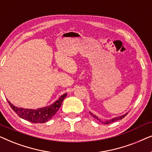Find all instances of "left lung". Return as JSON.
Segmentation results:
<instances>
[{"label":"left lung","mask_w":152,"mask_h":152,"mask_svg":"<svg viewBox=\"0 0 152 152\" xmlns=\"http://www.w3.org/2000/svg\"><path fill=\"white\" fill-rule=\"evenodd\" d=\"M89 113H90L91 115H92L93 118H95V119L98 120L99 122H102V124H110V123H112V122H115V121H117V120H121V119H122V118H124V117H125V116H126V115H127V113H126L125 115H122V116H120V117H116V118H113V119H111V120H107V121L102 122L100 119H99V118H97V116H95V115H93V113H91V112H89Z\"/></svg>","instance_id":"8db88e82"}]
</instances>
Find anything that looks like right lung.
<instances>
[{"label": "right lung", "mask_w": 152, "mask_h": 152, "mask_svg": "<svg viewBox=\"0 0 152 152\" xmlns=\"http://www.w3.org/2000/svg\"><path fill=\"white\" fill-rule=\"evenodd\" d=\"M67 94L62 95L59 99L54 102L53 104L44 108H40L38 109H27L16 107L7 100L10 106L13 111L23 119L28 120L33 123H43L48 121L55 115L58 109L61 107V103Z\"/></svg>", "instance_id": "1"}]
</instances>
